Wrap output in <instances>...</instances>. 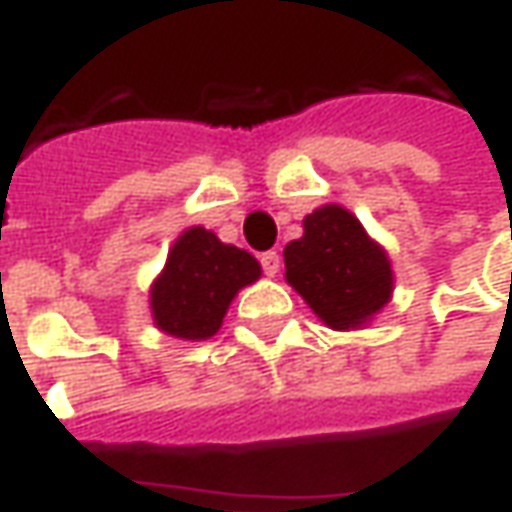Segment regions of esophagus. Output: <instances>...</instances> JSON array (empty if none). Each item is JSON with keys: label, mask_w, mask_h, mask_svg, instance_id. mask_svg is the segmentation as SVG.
Returning a JSON list of instances; mask_svg holds the SVG:
<instances>
[{"label": "esophagus", "mask_w": 512, "mask_h": 512, "mask_svg": "<svg viewBox=\"0 0 512 512\" xmlns=\"http://www.w3.org/2000/svg\"><path fill=\"white\" fill-rule=\"evenodd\" d=\"M259 262H262V270H265L267 276H276L279 267H282V256H279L276 250H267V253L259 256Z\"/></svg>", "instance_id": "esophagus-1"}]
</instances>
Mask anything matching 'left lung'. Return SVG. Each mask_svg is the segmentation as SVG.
Segmentation results:
<instances>
[{"label":"left lung","instance_id":"8db88e82","mask_svg":"<svg viewBox=\"0 0 512 512\" xmlns=\"http://www.w3.org/2000/svg\"><path fill=\"white\" fill-rule=\"evenodd\" d=\"M302 239L285 247V279L333 330H359L393 296L390 256L342 205L307 213Z\"/></svg>","mask_w":512,"mask_h":512}]
</instances>
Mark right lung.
Listing matches in <instances>:
<instances>
[{
    "mask_svg": "<svg viewBox=\"0 0 512 512\" xmlns=\"http://www.w3.org/2000/svg\"><path fill=\"white\" fill-rule=\"evenodd\" d=\"M262 276V265L213 230L193 225L173 242L168 262L150 285L153 325L173 339L205 342L219 333L230 302Z\"/></svg>",
    "mask_w": 512,
    "mask_h": 512,
    "instance_id": "right-lung-1",
    "label": "right lung"
}]
</instances>
